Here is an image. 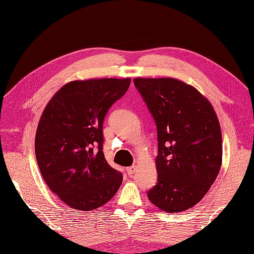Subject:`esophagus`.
I'll list each match as a JSON object with an SVG mask.
<instances>
[{
    "mask_svg": "<svg viewBox=\"0 0 254 254\" xmlns=\"http://www.w3.org/2000/svg\"><path fill=\"white\" fill-rule=\"evenodd\" d=\"M135 170H136L135 166H131V167H128V168H127V172L128 176H132L134 172H135Z\"/></svg>",
    "mask_w": 254,
    "mask_h": 254,
    "instance_id": "obj_1",
    "label": "esophagus"
}]
</instances>
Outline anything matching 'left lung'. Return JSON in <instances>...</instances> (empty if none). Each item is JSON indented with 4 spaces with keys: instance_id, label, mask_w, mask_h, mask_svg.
Returning a JSON list of instances; mask_svg holds the SVG:
<instances>
[{
    "instance_id": "8db88e82",
    "label": "left lung",
    "mask_w": 254,
    "mask_h": 254,
    "mask_svg": "<svg viewBox=\"0 0 254 254\" xmlns=\"http://www.w3.org/2000/svg\"><path fill=\"white\" fill-rule=\"evenodd\" d=\"M157 127V183L147 196L169 213L186 210L209 190L222 165V132L209 101L175 78H135Z\"/></svg>"
}]
</instances>
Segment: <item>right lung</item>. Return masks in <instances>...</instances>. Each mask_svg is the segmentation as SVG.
I'll return each mask as SVG.
<instances>
[{
    "instance_id": "obj_1",
    "label": "right lung",
    "mask_w": 254,
    "mask_h": 254,
    "mask_svg": "<svg viewBox=\"0 0 254 254\" xmlns=\"http://www.w3.org/2000/svg\"><path fill=\"white\" fill-rule=\"evenodd\" d=\"M130 84V78L74 80L42 112L35 139L37 163L50 190L69 207L98 208L121 186L122 174L102 152V126Z\"/></svg>"
}]
</instances>
